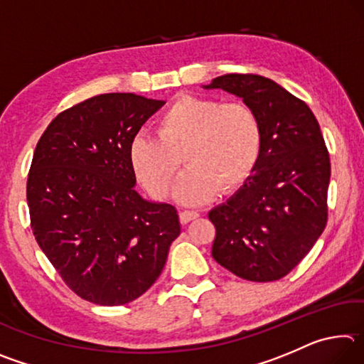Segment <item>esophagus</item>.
I'll return each instance as SVG.
<instances>
[{"label":"esophagus","instance_id":"34e87169","mask_svg":"<svg viewBox=\"0 0 364 364\" xmlns=\"http://www.w3.org/2000/svg\"><path fill=\"white\" fill-rule=\"evenodd\" d=\"M197 217H199V212H196V210H183V212H180V221L183 225L189 223L191 220H196Z\"/></svg>","mask_w":364,"mask_h":364}]
</instances>
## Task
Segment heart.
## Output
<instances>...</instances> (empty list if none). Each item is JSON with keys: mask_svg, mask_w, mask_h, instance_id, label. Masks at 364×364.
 <instances>
[{"mask_svg": "<svg viewBox=\"0 0 364 364\" xmlns=\"http://www.w3.org/2000/svg\"><path fill=\"white\" fill-rule=\"evenodd\" d=\"M157 138L136 134L130 162L154 197L173 191L181 162L189 165L176 188L183 204H200L217 193H232L247 181L262 149V127L244 102L181 95L160 114Z\"/></svg>", "mask_w": 364, "mask_h": 364, "instance_id": "1", "label": "heart"}]
</instances>
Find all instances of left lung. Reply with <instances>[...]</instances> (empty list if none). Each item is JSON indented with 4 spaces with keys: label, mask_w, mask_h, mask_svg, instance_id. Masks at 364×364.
<instances>
[{
    "label": "left lung",
    "mask_w": 364,
    "mask_h": 364,
    "mask_svg": "<svg viewBox=\"0 0 364 364\" xmlns=\"http://www.w3.org/2000/svg\"><path fill=\"white\" fill-rule=\"evenodd\" d=\"M205 90L242 97L262 127V149L244 186L208 213L212 255L239 278L269 282L304 260L328 223L329 152L315 114L273 80L228 73Z\"/></svg>",
    "instance_id": "1"
}]
</instances>
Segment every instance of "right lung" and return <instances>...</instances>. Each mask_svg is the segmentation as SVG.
<instances>
[{"instance_id": "right-lung-1", "label": "right lung", "mask_w": 364, "mask_h": 364, "mask_svg": "<svg viewBox=\"0 0 364 364\" xmlns=\"http://www.w3.org/2000/svg\"><path fill=\"white\" fill-rule=\"evenodd\" d=\"M165 101L133 93L90 97L60 112L36 144L27 180L40 249L78 297L130 304L162 273L180 218L134 191L130 146Z\"/></svg>"}]
</instances>
